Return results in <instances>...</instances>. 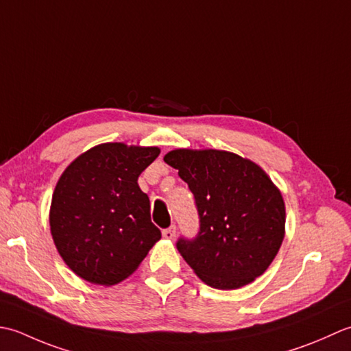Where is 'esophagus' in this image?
<instances>
[{
    "mask_svg": "<svg viewBox=\"0 0 351 351\" xmlns=\"http://www.w3.org/2000/svg\"><path fill=\"white\" fill-rule=\"evenodd\" d=\"M176 232H177V228H176V226H171V227L165 228V230H163V232H162V234H163V238H165V239H174V236H176Z\"/></svg>",
    "mask_w": 351,
    "mask_h": 351,
    "instance_id": "1",
    "label": "esophagus"
}]
</instances>
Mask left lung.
<instances>
[{"label":"left lung","instance_id":"obj_1","mask_svg":"<svg viewBox=\"0 0 351 351\" xmlns=\"http://www.w3.org/2000/svg\"><path fill=\"white\" fill-rule=\"evenodd\" d=\"M195 198L199 230L177 250L202 280L238 289L265 273L285 238V202L259 165L223 149H173L163 157Z\"/></svg>","mask_w":351,"mask_h":351}]
</instances>
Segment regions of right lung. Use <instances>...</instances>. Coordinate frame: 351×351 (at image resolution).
<instances>
[{"mask_svg": "<svg viewBox=\"0 0 351 351\" xmlns=\"http://www.w3.org/2000/svg\"><path fill=\"white\" fill-rule=\"evenodd\" d=\"M157 147L107 142L80 154L56 184L49 227L57 252L74 273L112 286L138 269L160 239L149 199L138 184Z\"/></svg>", "mask_w": 351, "mask_h": 351, "instance_id": "obj_1", "label": "right lung"}]
</instances>
